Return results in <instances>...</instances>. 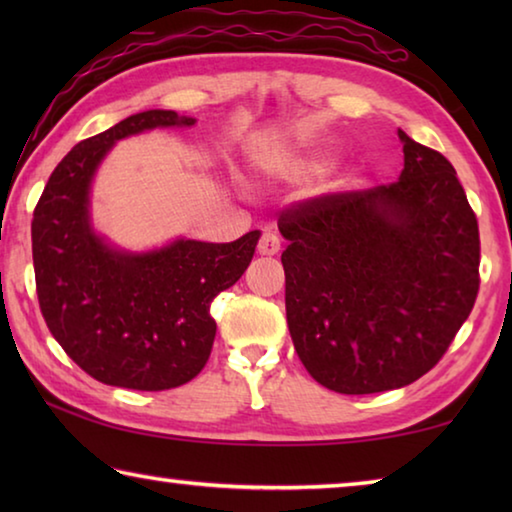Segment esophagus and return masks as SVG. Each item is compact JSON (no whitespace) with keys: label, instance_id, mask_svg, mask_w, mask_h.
Returning <instances> with one entry per match:
<instances>
[{"label":"esophagus","instance_id":"34e87169","mask_svg":"<svg viewBox=\"0 0 512 512\" xmlns=\"http://www.w3.org/2000/svg\"><path fill=\"white\" fill-rule=\"evenodd\" d=\"M257 250H259V255H277L280 253V237H277L271 230L264 232L262 239H259V244H257Z\"/></svg>","mask_w":512,"mask_h":512}]
</instances>
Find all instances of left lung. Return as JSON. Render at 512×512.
<instances>
[{
	"label": "left lung",
	"mask_w": 512,
	"mask_h": 512,
	"mask_svg": "<svg viewBox=\"0 0 512 512\" xmlns=\"http://www.w3.org/2000/svg\"><path fill=\"white\" fill-rule=\"evenodd\" d=\"M400 140L395 183L307 198L277 221L293 348L334 393L427 375L479 293V223L452 162L404 131Z\"/></svg>",
	"instance_id": "left-lung-1"
}]
</instances>
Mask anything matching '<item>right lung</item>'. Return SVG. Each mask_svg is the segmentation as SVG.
I'll list each match as a JSON object with an SVG mask.
<instances>
[{"label": "right lung", "instance_id": "add662e5", "mask_svg": "<svg viewBox=\"0 0 512 512\" xmlns=\"http://www.w3.org/2000/svg\"><path fill=\"white\" fill-rule=\"evenodd\" d=\"M192 124L173 110H146L88 137L60 160L33 212L40 311L67 357L101 384L167 391L192 381L216 336L212 300L255 255L259 230L230 244L178 239L137 255L94 235L90 183L112 144Z\"/></svg>", "mask_w": 512, "mask_h": 512}]
</instances>
